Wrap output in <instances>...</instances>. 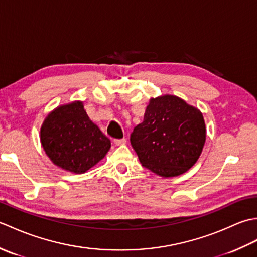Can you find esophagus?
<instances>
[{
  "label": "esophagus",
  "instance_id": "1",
  "mask_svg": "<svg viewBox=\"0 0 257 257\" xmlns=\"http://www.w3.org/2000/svg\"><path fill=\"white\" fill-rule=\"evenodd\" d=\"M113 144L116 145V146H122V145L127 144V140H125L124 138H122V139H114L113 140Z\"/></svg>",
  "mask_w": 257,
  "mask_h": 257
}]
</instances>
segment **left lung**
Instances as JSON below:
<instances>
[{
  "label": "left lung",
  "mask_w": 257,
  "mask_h": 257,
  "mask_svg": "<svg viewBox=\"0 0 257 257\" xmlns=\"http://www.w3.org/2000/svg\"><path fill=\"white\" fill-rule=\"evenodd\" d=\"M206 139L203 114L174 95L150 98L130 143L145 168L162 178L181 176L200 158Z\"/></svg>",
  "instance_id": "1"
}]
</instances>
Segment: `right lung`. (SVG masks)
Returning a JSON list of instances; mask_svg holds the SVG:
<instances>
[{
	"instance_id": "1",
	"label": "right lung",
	"mask_w": 257,
	"mask_h": 257,
	"mask_svg": "<svg viewBox=\"0 0 257 257\" xmlns=\"http://www.w3.org/2000/svg\"><path fill=\"white\" fill-rule=\"evenodd\" d=\"M40 138L54 165L77 174L96 166L111 147L80 100L58 106L48 113L42 123Z\"/></svg>"
}]
</instances>
